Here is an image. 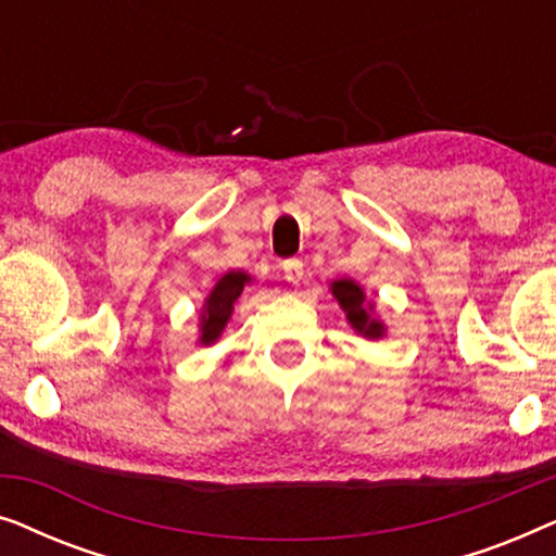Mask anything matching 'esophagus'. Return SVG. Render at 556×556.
<instances>
[{"label": "esophagus", "instance_id": "esophagus-1", "mask_svg": "<svg viewBox=\"0 0 556 556\" xmlns=\"http://www.w3.org/2000/svg\"><path fill=\"white\" fill-rule=\"evenodd\" d=\"M283 278L288 280V283H299V280L303 278V263L299 261V257L283 263Z\"/></svg>", "mask_w": 556, "mask_h": 556}]
</instances>
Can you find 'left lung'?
I'll return each mask as SVG.
<instances>
[{
	"instance_id": "left-lung-1",
	"label": "left lung",
	"mask_w": 556,
	"mask_h": 556,
	"mask_svg": "<svg viewBox=\"0 0 556 556\" xmlns=\"http://www.w3.org/2000/svg\"><path fill=\"white\" fill-rule=\"evenodd\" d=\"M333 299L339 301V306L344 308V314L352 324L356 333H362L364 339H382L384 337V324L375 316V306L367 303V295H364V288L352 278H341L331 283Z\"/></svg>"
}]
</instances>
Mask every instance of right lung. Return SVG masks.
Returning a JSON list of instances; mask_svg holds the SVG:
<instances>
[{"instance_id": "1", "label": "right lung", "mask_w": 556, "mask_h": 556, "mask_svg": "<svg viewBox=\"0 0 556 556\" xmlns=\"http://www.w3.org/2000/svg\"><path fill=\"white\" fill-rule=\"evenodd\" d=\"M248 283H250V276L242 270H230L217 280V286L212 288L207 301H204L202 306L200 344L210 346L219 339V333H223L227 321H230L235 303H238L242 288Z\"/></svg>"}]
</instances>
